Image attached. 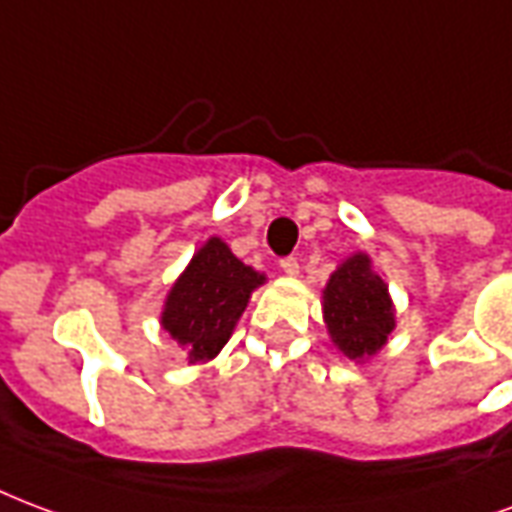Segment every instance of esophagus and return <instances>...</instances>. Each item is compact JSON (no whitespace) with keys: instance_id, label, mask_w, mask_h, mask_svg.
I'll return each instance as SVG.
<instances>
[{"instance_id":"1","label":"esophagus","mask_w":512,"mask_h":512,"mask_svg":"<svg viewBox=\"0 0 512 512\" xmlns=\"http://www.w3.org/2000/svg\"><path fill=\"white\" fill-rule=\"evenodd\" d=\"M281 270L286 275H297L300 272V261L294 259V256H286V259H281Z\"/></svg>"}]
</instances>
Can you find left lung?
<instances>
[{
    "label": "left lung",
    "mask_w": 512,
    "mask_h": 512,
    "mask_svg": "<svg viewBox=\"0 0 512 512\" xmlns=\"http://www.w3.org/2000/svg\"><path fill=\"white\" fill-rule=\"evenodd\" d=\"M324 322L333 343L349 360L363 363L382 349L395 330L387 283L371 270L365 253H354L324 286Z\"/></svg>",
    "instance_id": "obj_1"
}]
</instances>
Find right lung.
I'll return each instance as SVG.
<instances>
[{"instance_id": "add662e5", "label": "right lung", "mask_w": 512, "mask_h": 512, "mask_svg": "<svg viewBox=\"0 0 512 512\" xmlns=\"http://www.w3.org/2000/svg\"><path fill=\"white\" fill-rule=\"evenodd\" d=\"M261 283V272L242 264L220 237H210L171 286L160 324L190 363H207L226 346Z\"/></svg>"}]
</instances>
